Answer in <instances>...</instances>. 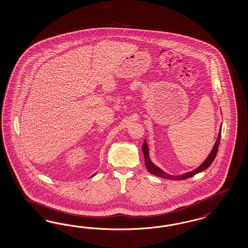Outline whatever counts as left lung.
Listing matches in <instances>:
<instances>
[{"instance_id":"8db88e82","label":"left lung","mask_w":248,"mask_h":248,"mask_svg":"<svg viewBox=\"0 0 248 248\" xmlns=\"http://www.w3.org/2000/svg\"><path fill=\"white\" fill-rule=\"evenodd\" d=\"M221 131H222V125H221V128H220V130H219V134H218V138L216 140L215 146H214L212 152H210V154L208 155L206 160H204L198 168L193 170L192 171H189V172H186V173H184L182 175L178 176L167 174L161 169L159 168L158 166H156L155 164H153V162H152V160H151V158H150V155H149L148 144H147L146 140H144L143 145H142L141 149H142L144 158H145V166H146V168H147L148 171L150 173H152L153 175L160 177V178H164V179H168V180H176V181H178V180H185L187 178H191L192 176L203 171L204 170H206L212 164V162L214 161V160L216 159V154H217V152H218V147H219V144H220V140H221Z\"/></svg>"}]
</instances>
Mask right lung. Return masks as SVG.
<instances>
[{
  "instance_id": "obj_1",
  "label": "right lung",
  "mask_w": 248,
  "mask_h": 248,
  "mask_svg": "<svg viewBox=\"0 0 248 248\" xmlns=\"http://www.w3.org/2000/svg\"><path fill=\"white\" fill-rule=\"evenodd\" d=\"M95 174H96V173H95ZM95 174H94V175H95ZM94 175H93V176H94Z\"/></svg>"
}]
</instances>
